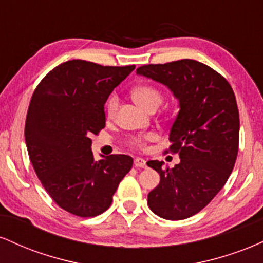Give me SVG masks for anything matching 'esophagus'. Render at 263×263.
<instances>
[{"mask_svg":"<svg viewBox=\"0 0 263 263\" xmlns=\"http://www.w3.org/2000/svg\"><path fill=\"white\" fill-rule=\"evenodd\" d=\"M134 164H135L136 168H146L147 167L146 161H144L143 158H135Z\"/></svg>","mask_w":263,"mask_h":263,"instance_id":"34e87169","label":"esophagus"}]
</instances>
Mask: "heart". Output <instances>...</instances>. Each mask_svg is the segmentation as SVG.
<instances>
[{
	"instance_id": "b5f03b06",
	"label": "heart",
	"mask_w": 263,
	"mask_h": 263,
	"mask_svg": "<svg viewBox=\"0 0 263 263\" xmlns=\"http://www.w3.org/2000/svg\"><path fill=\"white\" fill-rule=\"evenodd\" d=\"M132 99L140 105L141 107L146 108L147 111L151 108H157L161 105L163 100V95L161 90L157 89L156 86L149 85V84H142V85H137L132 89L131 91ZM117 108H119V99L116 95H110L108 96L106 104H105V115L108 120L115 119L117 112ZM156 138V135L153 132H148L146 135L142 136H136V137L129 138L128 143L131 146H134L135 148L143 149L146 147L147 141H152Z\"/></svg>"
}]
</instances>
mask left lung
Returning <instances> with one entry per match:
<instances>
[{"label": "left lung", "instance_id": "8db88e82", "mask_svg": "<svg viewBox=\"0 0 263 263\" xmlns=\"http://www.w3.org/2000/svg\"><path fill=\"white\" fill-rule=\"evenodd\" d=\"M137 74L165 85L179 101L170 151L180 162L173 168L147 162L161 176L147 203L163 219L190 218L213 200L234 170L240 135L234 90L218 71L192 59L142 65Z\"/></svg>", "mask_w": 263, "mask_h": 263}]
</instances>
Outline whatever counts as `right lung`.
<instances>
[{"instance_id": "1", "label": "right lung", "mask_w": 263, "mask_h": 263, "mask_svg": "<svg viewBox=\"0 0 263 263\" xmlns=\"http://www.w3.org/2000/svg\"><path fill=\"white\" fill-rule=\"evenodd\" d=\"M134 69L68 60L33 92L25 126L29 159L50 198L73 215L92 218L106 211L134 164L126 155L95 162L90 138L105 127L108 95Z\"/></svg>"}]
</instances>
